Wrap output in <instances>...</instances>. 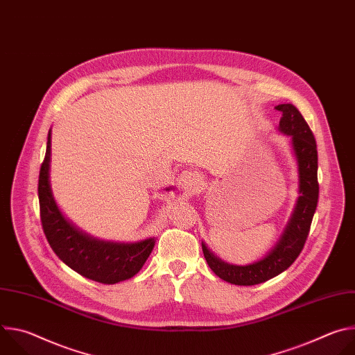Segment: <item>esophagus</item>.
Returning a JSON list of instances; mask_svg holds the SVG:
<instances>
[{"mask_svg": "<svg viewBox=\"0 0 355 355\" xmlns=\"http://www.w3.org/2000/svg\"><path fill=\"white\" fill-rule=\"evenodd\" d=\"M200 182V178L198 175V173L195 171H189V170H184L180 177H178V185L184 189V191H193L195 188H198Z\"/></svg>", "mask_w": 355, "mask_h": 355, "instance_id": "1", "label": "esophagus"}]
</instances>
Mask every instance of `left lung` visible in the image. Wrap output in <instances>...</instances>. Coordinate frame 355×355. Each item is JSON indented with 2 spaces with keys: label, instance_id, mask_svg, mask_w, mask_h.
Segmentation results:
<instances>
[{
  "label": "left lung",
  "instance_id": "1",
  "mask_svg": "<svg viewBox=\"0 0 355 355\" xmlns=\"http://www.w3.org/2000/svg\"><path fill=\"white\" fill-rule=\"evenodd\" d=\"M275 110L282 114L278 126L279 132L291 136L299 173V198L281 239L268 254L257 263L248 266L227 264L215 257L205 243H202V251L209 268L219 278L234 285H257L289 268L306 243L318 207L319 182L315 136L296 107L281 104Z\"/></svg>",
  "mask_w": 355,
  "mask_h": 355
}]
</instances>
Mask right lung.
Instances as JSON below:
<instances>
[{
  "label": "right lung",
  "mask_w": 355,
  "mask_h": 355,
  "mask_svg": "<svg viewBox=\"0 0 355 355\" xmlns=\"http://www.w3.org/2000/svg\"><path fill=\"white\" fill-rule=\"evenodd\" d=\"M50 137L52 133L49 130L37 184L40 220L50 247L66 266L88 279L116 284L132 278L148 259L156 239L150 237L137 243L103 241L74 227L58 208L50 188Z\"/></svg>",
  "instance_id": "1"
}]
</instances>
